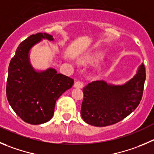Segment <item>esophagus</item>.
<instances>
[{"label": "esophagus", "mask_w": 154, "mask_h": 154, "mask_svg": "<svg viewBox=\"0 0 154 154\" xmlns=\"http://www.w3.org/2000/svg\"><path fill=\"white\" fill-rule=\"evenodd\" d=\"M74 87L77 88H82L83 87V83L81 81H75L74 84Z\"/></svg>", "instance_id": "esophagus-1"}]
</instances>
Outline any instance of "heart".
<instances>
[{
  "label": "heart",
  "mask_w": 154,
  "mask_h": 154,
  "mask_svg": "<svg viewBox=\"0 0 154 154\" xmlns=\"http://www.w3.org/2000/svg\"><path fill=\"white\" fill-rule=\"evenodd\" d=\"M103 56V53H96L94 54H92L90 56H88L85 58V61L86 62H94V61L98 60L99 59L102 57Z\"/></svg>",
  "instance_id": "heart-1"
}]
</instances>
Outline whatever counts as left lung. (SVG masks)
<instances>
[{"label":"left lung","mask_w":154,"mask_h":154,"mask_svg":"<svg viewBox=\"0 0 154 154\" xmlns=\"http://www.w3.org/2000/svg\"><path fill=\"white\" fill-rule=\"evenodd\" d=\"M145 67L139 66L134 78L122 85L95 81L83 88L81 115L85 122L97 127L113 125L128 116L141 100Z\"/></svg>","instance_id":"1"}]
</instances>
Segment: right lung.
I'll list each match as a JSON object with an SVG mask.
<instances>
[{"label":"right lung","mask_w":154,"mask_h":154,"mask_svg":"<svg viewBox=\"0 0 154 154\" xmlns=\"http://www.w3.org/2000/svg\"><path fill=\"white\" fill-rule=\"evenodd\" d=\"M42 38L54 40L51 35L37 33L22 42L8 68L6 93L16 113L27 123L39 125L49 121L57 100L72 88L74 80L54 69L37 72L29 62L31 48Z\"/></svg>","instance_id":"right-lung-1"}]
</instances>
